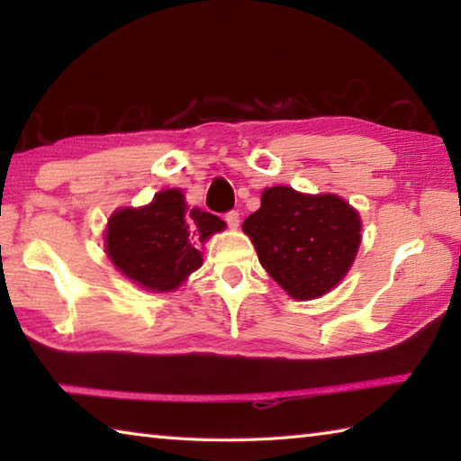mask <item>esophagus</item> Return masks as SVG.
Returning a JSON list of instances; mask_svg holds the SVG:
<instances>
[{"label":"esophagus","mask_w":461,"mask_h":461,"mask_svg":"<svg viewBox=\"0 0 461 461\" xmlns=\"http://www.w3.org/2000/svg\"><path fill=\"white\" fill-rule=\"evenodd\" d=\"M225 221H228V225L231 230H238L240 228V213L238 212H230L228 215H225Z\"/></svg>","instance_id":"obj_1"}]
</instances>
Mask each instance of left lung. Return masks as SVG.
Returning a JSON list of instances; mask_svg holds the SVG:
<instances>
[{
  "label": "left lung",
  "mask_w": 461,
  "mask_h": 461,
  "mask_svg": "<svg viewBox=\"0 0 461 461\" xmlns=\"http://www.w3.org/2000/svg\"><path fill=\"white\" fill-rule=\"evenodd\" d=\"M244 230L268 275L296 301L333 291L356 260L362 241L360 213L333 193H299L268 186Z\"/></svg>",
  "instance_id": "obj_1"
}]
</instances>
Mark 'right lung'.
Segmentation results:
<instances>
[{"label":"right lung","instance_id":"1","mask_svg":"<svg viewBox=\"0 0 461 461\" xmlns=\"http://www.w3.org/2000/svg\"><path fill=\"white\" fill-rule=\"evenodd\" d=\"M225 221L189 207L181 189H162L142 207L115 209L105 228V254L131 283L150 293H173L201 268V246Z\"/></svg>","mask_w":461,"mask_h":461}]
</instances>
